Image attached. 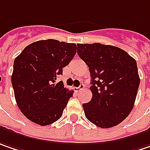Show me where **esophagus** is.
Returning <instances> with one entry per match:
<instances>
[{"instance_id": "esophagus-1", "label": "esophagus", "mask_w": 150, "mask_h": 150, "mask_svg": "<svg viewBox=\"0 0 150 150\" xmlns=\"http://www.w3.org/2000/svg\"><path fill=\"white\" fill-rule=\"evenodd\" d=\"M84 88V84H81L78 87H76L75 89L77 90V91H79V90H82Z\"/></svg>"}]
</instances>
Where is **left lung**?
Masks as SVG:
<instances>
[{"instance_id":"1","label":"left lung","mask_w":150,"mask_h":150,"mask_svg":"<svg viewBox=\"0 0 150 150\" xmlns=\"http://www.w3.org/2000/svg\"><path fill=\"white\" fill-rule=\"evenodd\" d=\"M77 53L89 67L91 101L83 103L86 119L110 128L131 113L140 83L136 60L122 49L101 43L78 44Z\"/></svg>"}]
</instances>
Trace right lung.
<instances>
[{"label":"right lung","mask_w":150,"mask_h":150,"mask_svg":"<svg viewBox=\"0 0 150 150\" xmlns=\"http://www.w3.org/2000/svg\"><path fill=\"white\" fill-rule=\"evenodd\" d=\"M76 44L48 39L27 46L14 59L12 85L26 118L40 126L57 121L73 96L62 81L56 83L76 53Z\"/></svg>","instance_id":"right-lung-1"}]
</instances>
